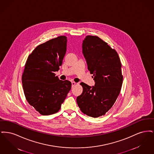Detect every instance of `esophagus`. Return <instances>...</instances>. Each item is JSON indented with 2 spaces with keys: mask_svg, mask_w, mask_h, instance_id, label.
<instances>
[{
  "mask_svg": "<svg viewBox=\"0 0 154 154\" xmlns=\"http://www.w3.org/2000/svg\"><path fill=\"white\" fill-rule=\"evenodd\" d=\"M76 82H74V81H73V82H72V87H74L75 85H76Z\"/></svg>",
  "mask_w": 154,
  "mask_h": 154,
  "instance_id": "obj_1",
  "label": "esophagus"
}]
</instances>
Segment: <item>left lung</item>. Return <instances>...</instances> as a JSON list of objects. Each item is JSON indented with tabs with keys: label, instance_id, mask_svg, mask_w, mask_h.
I'll return each instance as SVG.
<instances>
[{
	"label": "left lung",
	"instance_id": "8db88e82",
	"mask_svg": "<svg viewBox=\"0 0 154 154\" xmlns=\"http://www.w3.org/2000/svg\"><path fill=\"white\" fill-rule=\"evenodd\" d=\"M82 53L95 85L91 87L81 82L83 91L77 103L84 114L97 118L110 110L120 93L123 81L121 63L117 51L99 37L87 36Z\"/></svg>",
	"mask_w": 154,
	"mask_h": 154
}]
</instances>
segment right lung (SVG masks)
Masks as SVG:
<instances>
[{
    "label": "right lung",
    "instance_id": "1",
    "mask_svg": "<svg viewBox=\"0 0 154 154\" xmlns=\"http://www.w3.org/2000/svg\"><path fill=\"white\" fill-rule=\"evenodd\" d=\"M67 37L60 36L38 45L28 56L22 73L26 99L41 115L57 112L72 87L68 80H59L55 72L66 54Z\"/></svg>",
    "mask_w": 154,
    "mask_h": 154
}]
</instances>
